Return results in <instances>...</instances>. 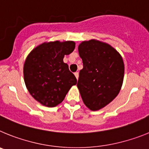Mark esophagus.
Listing matches in <instances>:
<instances>
[{"instance_id":"34e87169","label":"esophagus","mask_w":149,"mask_h":149,"mask_svg":"<svg viewBox=\"0 0 149 149\" xmlns=\"http://www.w3.org/2000/svg\"><path fill=\"white\" fill-rule=\"evenodd\" d=\"M74 76L76 77V78L78 79V77H79V73H78V72H75V73H74Z\"/></svg>"}]
</instances>
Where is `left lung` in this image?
Listing matches in <instances>:
<instances>
[{
	"mask_svg": "<svg viewBox=\"0 0 149 149\" xmlns=\"http://www.w3.org/2000/svg\"><path fill=\"white\" fill-rule=\"evenodd\" d=\"M83 61L77 86L84 104L99 110L118 95L122 88L125 65L120 54L110 45L96 39L78 45Z\"/></svg>",
	"mask_w": 149,
	"mask_h": 149,
	"instance_id": "1",
	"label": "left lung"
}]
</instances>
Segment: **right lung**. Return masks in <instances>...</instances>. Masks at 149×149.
Masks as SVG:
<instances>
[{
  "instance_id": "obj_1",
  "label": "right lung",
  "mask_w": 149,
  "mask_h": 149,
  "mask_svg": "<svg viewBox=\"0 0 149 149\" xmlns=\"http://www.w3.org/2000/svg\"><path fill=\"white\" fill-rule=\"evenodd\" d=\"M75 48L73 41H54L36 46L24 64V80L33 98L41 104L54 107L64 100L77 79L63 62Z\"/></svg>"
}]
</instances>
